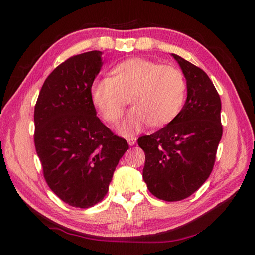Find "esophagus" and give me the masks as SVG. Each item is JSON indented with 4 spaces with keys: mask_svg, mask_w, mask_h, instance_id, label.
Instances as JSON below:
<instances>
[{
    "mask_svg": "<svg viewBox=\"0 0 255 255\" xmlns=\"http://www.w3.org/2000/svg\"><path fill=\"white\" fill-rule=\"evenodd\" d=\"M136 140H137V138H135V137H130V138H128V139H127L128 144L130 145V146L135 145V144H136Z\"/></svg>",
    "mask_w": 255,
    "mask_h": 255,
    "instance_id": "esophagus-1",
    "label": "esophagus"
}]
</instances>
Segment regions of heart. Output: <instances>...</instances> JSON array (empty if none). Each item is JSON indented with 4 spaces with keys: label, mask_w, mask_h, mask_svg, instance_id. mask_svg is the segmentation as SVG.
Masks as SVG:
<instances>
[{
    "label": "heart",
    "mask_w": 255,
    "mask_h": 255,
    "mask_svg": "<svg viewBox=\"0 0 255 255\" xmlns=\"http://www.w3.org/2000/svg\"><path fill=\"white\" fill-rule=\"evenodd\" d=\"M185 92L187 83L179 68L137 57L118 64L109 77L97 81L91 98L109 124L122 118L130 101L133 108L117 129L124 136H131L147 124L159 128L173 122L182 109Z\"/></svg>",
    "instance_id": "1"
}]
</instances>
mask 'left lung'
Listing matches in <instances>:
<instances>
[{
	"label": "left lung",
	"mask_w": 255,
	"mask_h": 255,
	"mask_svg": "<svg viewBox=\"0 0 255 255\" xmlns=\"http://www.w3.org/2000/svg\"><path fill=\"white\" fill-rule=\"evenodd\" d=\"M187 80V100L176 118L138 138L145 152L143 179L152 195L179 201L196 192L213 171L222 139V102L208 75L172 54Z\"/></svg>",
	"instance_id": "8db88e82"
}]
</instances>
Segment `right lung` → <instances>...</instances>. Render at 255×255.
<instances>
[{"label":"right lung","instance_id":"obj_1","mask_svg":"<svg viewBox=\"0 0 255 255\" xmlns=\"http://www.w3.org/2000/svg\"><path fill=\"white\" fill-rule=\"evenodd\" d=\"M102 53L66 59L47 77L34 107V146L47 184L64 202L90 208L109 190L129 148L97 117L91 88Z\"/></svg>","mask_w":255,"mask_h":255}]
</instances>
